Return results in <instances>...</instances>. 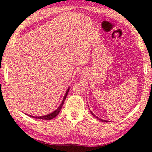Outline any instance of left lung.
<instances>
[{
    "label": "left lung",
    "mask_w": 152,
    "mask_h": 152,
    "mask_svg": "<svg viewBox=\"0 0 152 152\" xmlns=\"http://www.w3.org/2000/svg\"><path fill=\"white\" fill-rule=\"evenodd\" d=\"M91 113H92V115H93V116H94V117H96L97 119H99V120H100V121H102V122H109V121H105V120H102V119H99V117H97L96 116V115H94V114H93V113H92V111H91Z\"/></svg>",
    "instance_id": "obj_1"
}]
</instances>
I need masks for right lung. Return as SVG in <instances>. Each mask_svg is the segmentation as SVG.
Here are the masks:
<instances>
[{"label": "right lung", "mask_w": 152, "mask_h": 152, "mask_svg": "<svg viewBox=\"0 0 152 152\" xmlns=\"http://www.w3.org/2000/svg\"><path fill=\"white\" fill-rule=\"evenodd\" d=\"M68 92H69V89H68V91H67L65 96H64V97L63 101H62V102H61V104L60 105V107H59L57 109V110H56L55 111H53V113H50V114L45 115V116H42V117H34V116H31V115H30V117H33V118H35V119H44V120H51V119H53V118H54L55 117L57 116V115L59 114V113H60V111L61 110V107H62L63 104L64 103V101H65V99H66V98L67 96V95H68Z\"/></svg>", "instance_id": "right-lung-1"}]
</instances>
